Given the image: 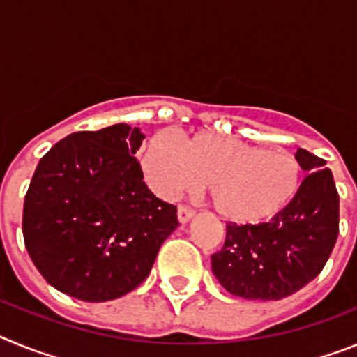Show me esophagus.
Wrapping results in <instances>:
<instances>
[{
	"mask_svg": "<svg viewBox=\"0 0 357 357\" xmlns=\"http://www.w3.org/2000/svg\"><path fill=\"white\" fill-rule=\"evenodd\" d=\"M193 216H195V211L189 209V207L181 206L178 209H176V218H178V222H181L182 225H184V223H188Z\"/></svg>",
	"mask_w": 357,
	"mask_h": 357,
	"instance_id": "34e87169",
	"label": "esophagus"
}]
</instances>
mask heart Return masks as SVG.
<instances>
[{
	"label": "heart",
	"mask_w": 357,
	"mask_h": 357,
	"mask_svg": "<svg viewBox=\"0 0 357 357\" xmlns=\"http://www.w3.org/2000/svg\"><path fill=\"white\" fill-rule=\"evenodd\" d=\"M141 169L160 198L206 184L214 211L229 223L257 225L275 218L301 191L302 166L289 151L200 132L175 139L151 135L141 151Z\"/></svg>",
	"instance_id": "b5f03b06"
}]
</instances>
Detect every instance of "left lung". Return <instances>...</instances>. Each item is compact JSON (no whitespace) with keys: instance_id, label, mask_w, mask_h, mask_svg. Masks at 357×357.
Masks as SVG:
<instances>
[{"instance_id":"left-lung-1","label":"left lung","mask_w":357,"mask_h":357,"mask_svg":"<svg viewBox=\"0 0 357 357\" xmlns=\"http://www.w3.org/2000/svg\"><path fill=\"white\" fill-rule=\"evenodd\" d=\"M309 172L295 200L268 223L227 225L225 245L211 257L218 282L247 301H280L314 279L338 238L340 197L326 160L296 151Z\"/></svg>"}]
</instances>
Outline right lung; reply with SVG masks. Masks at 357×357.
<instances>
[{
  "instance_id": "obj_1",
  "label": "right lung",
  "mask_w": 357,
  "mask_h": 357,
  "mask_svg": "<svg viewBox=\"0 0 357 357\" xmlns=\"http://www.w3.org/2000/svg\"><path fill=\"white\" fill-rule=\"evenodd\" d=\"M144 134L127 123L69 134L39 160L24 197L23 236L48 284L107 302L143 282L178 227L176 207L143 181L134 153Z\"/></svg>"
}]
</instances>
